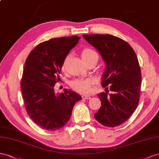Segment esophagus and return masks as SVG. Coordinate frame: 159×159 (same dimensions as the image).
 <instances>
[{"instance_id": "obj_1", "label": "esophagus", "mask_w": 159, "mask_h": 159, "mask_svg": "<svg viewBox=\"0 0 159 159\" xmlns=\"http://www.w3.org/2000/svg\"><path fill=\"white\" fill-rule=\"evenodd\" d=\"M83 99H90L91 97L89 96V95H83L82 96Z\"/></svg>"}]
</instances>
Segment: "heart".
I'll use <instances>...</instances> for the list:
<instances>
[{"instance_id":"1","label":"heart","mask_w":159,"mask_h":159,"mask_svg":"<svg viewBox=\"0 0 159 159\" xmlns=\"http://www.w3.org/2000/svg\"><path fill=\"white\" fill-rule=\"evenodd\" d=\"M81 57L85 62H87L94 58L98 57L97 53L90 48H84L81 51ZM69 55H67L62 62V69L65 70ZM93 80L90 79H75L70 83V87L76 92L81 94H88L91 90Z\"/></svg>"}]
</instances>
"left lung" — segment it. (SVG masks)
Instances as JSON below:
<instances>
[{
	"mask_svg": "<svg viewBox=\"0 0 159 159\" xmlns=\"http://www.w3.org/2000/svg\"><path fill=\"white\" fill-rule=\"evenodd\" d=\"M83 37L98 50L107 63L102 86L109 90L98 94L101 107L94 118L108 127L119 126L133 114L139 102L142 76L138 58L127 42L115 36Z\"/></svg>",
	"mask_w": 159,
	"mask_h": 159,
	"instance_id": "1",
	"label": "left lung"
}]
</instances>
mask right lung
Instances as JSON below:
<instances>
[{"label": "right lung", "instance_id": "add662e5", "mask_svg": "<svg viewBox=\"0 0 159 159\" xmlns=\"http://www.w3.org/2000/svg\"><path fill=\"white\" fill-rule=\"evenodd\" d=\"M78 36L54 38L38 44L25 61L20 89L27 114L40 128L56 130L69 120L75 104L81 100L65 89L55 94L54 86L61 80L62 62L78 43Z\"/></svg>", "mask_w": 159, "mask_h": 159}]
</instances>
